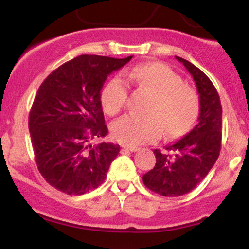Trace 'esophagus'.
<instances>
[{"label":"esophagus","mask_w":249,"mask_h":249,"mask_svg":"<svg viewBox=\"0 0 249 249\" xmlns=\"http://www.w3.org/2000/svg\"><path fill=\"white\" fill-rule=\"evenodd\" d=\"M125 151H130V152H137L139 150V147L137 146H123Z\"/></svg>","instance_id":"obj_1"}]
</instances>
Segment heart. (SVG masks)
Wrapping results in <instances>:
<instances>
[{
    "label": "heart",
    "mask_w": 249,
    "mask_h": 249,
    "mask_svg": "<svg viewBox=\"0 0 249 249\" xmlns=\"http://www.w3.org/2000/svg\"><path fill=\"white\" fill-rule=\"evenodd\" d=\"M128 78L138 88L152 93L147 116L128 115L112 124V134L125 146L158 141L162 132L168 138L182 136L193 126L199 113L196 90L184 84L178 73L162 63H147L134 67ZM128 87L121 77H113L102 91L103 108L116 116L125 107Z\"/></svg>",
    "instance_id": "obj_1"
}]
</instances>
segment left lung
I'll return each instance as SVG.
<instances>
[{"mask_svg": "<svg viewBox=\"0 0 249 249\" xmlns=\"http://www.w3.org/2000/svg\"><path fill=\"white\" fill-rule=\"evenodd\" d=\"M196 82L200 113L193 130L164 152L154 150L156 165L142 176L148 190L164 196H179L194 190L207 176L221 148L222 107L211 79L192 63L176 56Z\"/></svg>", "mask_w": 249, "mask_h": 249, "instance_id": "8db88e82", "label": "left lung"}]
</instances>
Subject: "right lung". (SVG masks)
I'll list each match as a JSON object with an SVG mask.
<instances>
[{"instance_id": "obj_1", "label": "right lung", "mask_w": 249, "mask_h": 249, "mask_svg": "<svg viewBox=\"0 0 249 249\" xmlns=\"http://www.w3.org/2000/svg\"><path fill=\"white\" fill-rule=\"evenodd\" d=\"M132 58L81 55L53 70L37 91L29 132L39 173L56 190L82 196L101 186L121 147L107 134L101 90Z\"/></svg>"}]
</instances>
